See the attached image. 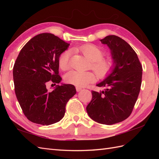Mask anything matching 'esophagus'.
Here are the masks:
<instances>
[{
  "label": "esophagus",
  "mask_w": 159,
  "mask_h": 159,
  "mask_svg": "<svg viewBox=\"0 0 159 159\" xmlns=\"http://www.w3.org/2000/svg\"><path fill=\"white\" fill-rule=\"evenodd\" d=\"M76 92H80V91L82 90V88H81V87H76Z\"/></svg>",
  "instance_id": "1"
}]
</instances>
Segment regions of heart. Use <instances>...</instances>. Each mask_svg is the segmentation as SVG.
I'll list each match as a JSON object with an SVG mask.
<instances>
[{
  "label": "heart",
  "instance_id": "obj_1",
  "mask_svg": "<svg viewBox=\"0 0 159 159\" xmlns=\"http://www.w3.org/2000/svg\"><path fill=\"white\" fill-rule=\"evenodd\" d=\"M86 58L92 62V68L100 79H104L112 72L114 68V61L112 59H103L104 52L100 47L94 44H85L79 48ZM71 55L70 50H66L59 57V66L62 70L69 68V60ZM96 79L92 72H79L72 70L67 72L64 79L71 85L77 87H84L93 82Z\"/></svg>",
  "mask_w": 159,
  "mask_h": 159
}]
</instances>
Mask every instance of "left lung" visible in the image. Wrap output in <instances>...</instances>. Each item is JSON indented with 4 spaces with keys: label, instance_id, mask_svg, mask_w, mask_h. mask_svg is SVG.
<instances>
[{
    "label": "left lung",
    "instance_id": "1",
    "mask_svg": "<svg viewBox=\"0 0 159 159\" xmlns=\"http://www.w3.org/2000/svg\"><path fill=\"white\" fill-rule=\"evenodd\" d=\"M100 42L110 48L114 68L96 85L104 90L92 91L86 109L96 122L111 125L126 120L133 111L141 89L142 66L135 51L120 37L108 35Z\"/></svg>",
    "mask_w": 159,
    "mask_h": 159
}]
</instances>
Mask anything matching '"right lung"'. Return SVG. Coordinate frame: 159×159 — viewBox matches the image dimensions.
Wrapping results in <instances>:
<instances>
[{
  "label": "right lung",
  "instance_id": "1",
  "mask_svg": "<svg viewBox=\"0 0 159 159\" xmlns=\"http://www.w3.org/2000/svg\"><path fill=\"white\" fill-rule=\"evenodd\" d=\"M69 45L51 33H41L30 39L17 57L13 69L15 93L25 116L33 123L58 122L76 93L70 84L57 85L51 92L46 89L49 80L55 85L61 81L59 57Z\"/></svg>",
  "mask_w": 159,
  "mask_h": 159
}]
</instances>
